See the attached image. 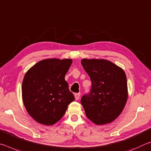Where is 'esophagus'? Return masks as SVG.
I'll list each match as a JSON object with an SVG mask.
<instances>
[{"mask_svg":"<svg viewBox=\"0 0 151 151\" xmlns=\"http://www.w3.org/2000/svg\"><path fill=\"white\" fill-rule=\"evenodd\" d=\"M74 96H75V98H76V100H78L79 98H80V93H75V95H74Z\"/></svg>","mask_w":151,"mask_h":151,"instance_id":"34e87169","label":"esophagus"}]
</instances>
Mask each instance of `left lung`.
Listing matches in <instances>:
<instances>
[{"label": "left lung", "mask_w": 151, "mask_h": 151, "mask_svg": "<svg viewBox=\"0 0 151 151\" xmlns=\"http://www.w3.org/2000/svg\"><path fill=\"white\" fill-rule=\"evenodd\" d=\"M81 65L91 81L90 91L81 99L87 117L97 125L112 122L127 100L125 73L105 60L83 59Z\"/></svg>", "instance_id": "8db88e82"}]
</instances>
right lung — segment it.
I'll list each match as a JSON object with an SVG mask.
<instances>
[{
	"instance_id": "obj_1",
	"label": "right lung",
	"mask_w": 151,
	"mask_h": 151,
	"mask_svg": "<svg viewBox=\"0 0 151 151\" xmlns=\"http://www.w3.org/2000/svg\"><path fill=\"white\" fill-rule=\"evenodd\" d=\"M71 63V59L44 60L25 74L22 86L24 105L37 122L54 125L75 99L64 79Z\"/></svg>"
}]
</instances>
